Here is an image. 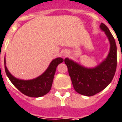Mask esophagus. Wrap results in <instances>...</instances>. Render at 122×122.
Segmentation results:
<instances>
[{
  "label": "esophagus",
  "mask_w": 122,
  "mask_h": 122,
  "mask_svg": "<svg viewBox=\"0 0 122 122\" xmlns=\"http://www.w3.org/2000/svg\"><path fill=\"white\" fill-rule=\"evenodd\" d=\"M65 56H66V54H65Z\"/></svg>",
  "instance_id": "1"
}]
</instances>
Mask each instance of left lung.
Masks as SVG:
<instances>
[{
	"instance_id": "left-lung-1",
	"label": "left lung",
	"mask_w": 122,
	"mask_h": 122,
	"mask_svg": "<svg viewBox=\"0 0 122 122\" xmlns=\"http://www.w3.org/2000/svg\"><path fill=\"white\" fill-rule=\"evenodd\" d=\"M100 29L104 31L110 43L106 58L99 65L88 68L68 57L65 59L73 86L77 93L92 96L105 89L114 77L117 65V48L113 36L106 25L102 23Z\"/></svg>"
}]
</instances>
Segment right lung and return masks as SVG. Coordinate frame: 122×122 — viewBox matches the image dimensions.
Masks as SVG:
<instances>
[{
  "label": "right lung",
  "mask_w": 122,
  "mask_h": 122,
  "mask_svg": "<svg viewBox=\"0 0 122 122\" xmlns=\"http://www.w3.org/2000/svg\"><path fill=\"white\" fill-rule=\"evenodd\" d=\"M63 61V59L61 57L54 59L42 74L34 79L29 80H23L14 77L8 70L6 58H4V67L7 76L19 91L24 95L30 97L39 98L46 94L50 91L57 66Z\"/></svg>",
  "instance_id": "right-lung-1"
}]
</instances>
